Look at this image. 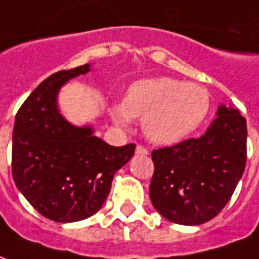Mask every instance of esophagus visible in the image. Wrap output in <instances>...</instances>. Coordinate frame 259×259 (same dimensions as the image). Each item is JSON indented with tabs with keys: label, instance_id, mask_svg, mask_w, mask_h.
Here are the masks:
<instances>
[{
	"label": "esophagus",
	"instance_id": "esophagus-1",
	"mask_svg": "<svg viewBox=\"0 0 259 259\" xmlns=\"http://www.w3.org/2000/svg\"><path fill=\"white\" fill-rule=\"evenodd\" d=\"M135 153H137L138 156H146L149 152L146 148H143V146H141V145H138L137 149H135Z\"/></svg>",
	"mask_w": 259,
	"mask_h": 259
}]
</instances>
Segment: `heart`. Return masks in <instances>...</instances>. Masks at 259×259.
<instances>
[{"label": "heart", "mask_w": 259, "mask_h": 259, "mask_svg": "<svg viewBox=\"0 0 259 259\" xmlns=\"http://www.w3.org/2000/svg\"><path fill=\"white\" fill-rule=\"evenodd\" d=\"M209 110L208 92L199 84L160 77L135 82L111 117L125 127L142 117L145 137L158 145L179 142L199 127Z\"/></svg>", "instance_id": "heart-1"}]
</instances>
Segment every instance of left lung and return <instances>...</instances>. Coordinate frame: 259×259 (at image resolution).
Returning <instances> with one entry per match:
<instances>
[{
	"mask_svg": "<svg viewBox=\"0 0 259 259\" xmlns=\"http://www.w3.org/2000/svg\"><path fill=\"white\" fill-rule=\"evenodd\" d=\"M247 122L237 109L220 105L200 138L152 152L149 194L153 207L179 225H201L220 214L244 172Z\"/></svg>",
	"mask_w": 259,
	"mask_h": 259,
	"instance_id": "obj_1",
	"label": "left lung"
}]
</instances>
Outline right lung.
<instances>
[{
  "label": "right lung",
  "instance_id": "obj_1",
  "mask_svg": "<svg viewBox=\"0 0 259 259\" xmlns=\"http://www.w3.org/2000/svg\"><path fill=\"white\" fill-rule=\"evenodd\" d=\"M91 65L62 70L44 80L16 114L12 135L15 185L39 214L55 222H77L98 212L114 174L135 153V145L110 146L91 125L66 121L58 109L62 87Z\"/></svg>",
  "mask_w": 259,
  "mask_h": 259
}]
</instances>
